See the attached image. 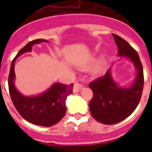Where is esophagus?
Listing matches in <instances>:
<instances>
[{
	"mask_svg": "<svg viewBox=\"0 0 152 152\" xmlns=\"http://www.w3.org/2000/svg\"><path fill=\"white\" fill-rule=\"evenodd\" d=\"M83 88V85L81 81H78L76 80L75 82V85H74V87H73V92L74 93H78L80 90V89Z\"/></svg>",
	"mask_w": 152,
	"mask_h": 152,
	"instance_id": "obj_1",
	"label": "esophagus"
}]
</instances>
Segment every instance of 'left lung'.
Returning a JSON list of instances; mask_svg holds the SVG:
<instances>
[{
	"mask_svg": "<svg viewBox=\"0 0 152 152\" xmlns=\"http://www.w3.org/2000/svg\"><path fill=\"white\" fill-rule=\"evenodd\" d=\"M118 47L119 56L128 57L137 70L135 82L129 88L118 87L110 71L89 84L92 89L89 110L96 121L104 124H114L129 116L140 102L144 86L143 68L138 53L127 41L112 34Z\"/></svg>",
	"mask_w": 152,
	"mask_h": 152,
	"instance_id": "left-lung-1",
	"label": "left lung"
}]
</instances>
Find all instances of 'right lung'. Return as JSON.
<instances>
[{
  "label": "right lung",
  "instance_id": "obj_1",
  "mask_svg": "<svg viewBox=\"0 0 152 152\" xmlns=\"http://www.w3.org/2000/svg\"><path fill=\"white\" fill-rule=\"evenodd\" d=\"M47 42L46 40L37 39L30 41L19 50L13 59L8 78L9 91L16 110L22 117L31 124L40 126H52L60 121L66 114L65 100L72 93L73 84L64 85L55 83L41 95L37 97H25L16 90L14 85L15 71L14 66L16 58L22 53L29 52L34 44Z\"/></svg>",
  "mask_w": 152,
  "mask_h": 152
}]
</instances>
